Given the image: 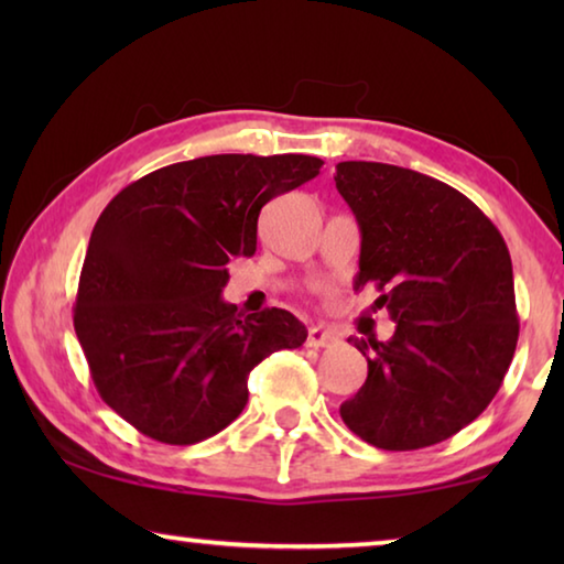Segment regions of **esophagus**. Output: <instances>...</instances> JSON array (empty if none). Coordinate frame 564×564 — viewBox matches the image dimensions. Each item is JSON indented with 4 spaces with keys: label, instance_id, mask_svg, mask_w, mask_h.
Wrapping results in <instances>:
<instances>
[{
    "label": "esophagus",
    "instance_id": "34e87169",
    "mask_svg": "<svg viewBox=\"0 0 564 564\" xmlns=\"http://www.w3.org/2000/svg\"><path fill=\"white\" fill-rule=\"evenodd\" d=\"M338 336L328 328H321V326H313L308 330V338H305V346L308 348H328V346H336Z\"/></svg>",
    "mask_w": 564,
    "mask_h": 564
}]
</instances>
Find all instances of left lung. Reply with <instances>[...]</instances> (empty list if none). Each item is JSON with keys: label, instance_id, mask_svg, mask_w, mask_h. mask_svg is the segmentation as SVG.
<instances>
[{"label": "left lung", "instance_id": "obj_1", "mask_svg": "<svg viewBox=\"0 0 564 564\" xmlns=\"http://www.w3.org/2000/svg\"><path fill=\"white\" fill-rule=\"evenodd\" d=\"M336 188L356 214V289L373 283L390 340L348 338L368 378L340 417L383 451H417L490 405L518 346L512 261L492 221L460 191L417 171L340 161Z\"/></svg>", "mask_w": 564, "mask_h": 564}]
</instances>
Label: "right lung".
Masks as SVG:
<instances>
[{"mask_svg": "<svg viewBox=\"0 0 564 564\" xmlns=\"http://www.w3.org/2000/svg\"><path fill=\"white\" fill-rule=\"evenodd\" d=\"M303 154H216L133 181L94 226L74 328L94 386L139 433L194 445L248 403V373L303 346L283 308L241 316L221 299L226 263L256 253L261 208L318 176Z\"/></svg>", "mask_w": 564, "mask_h": 564, "instance_id": "obj_1", "label": "right lung"}]
</instances>
